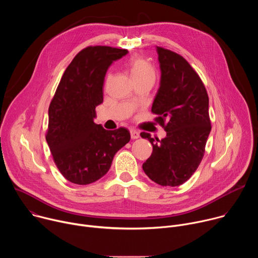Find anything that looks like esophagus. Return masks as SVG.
<instances>
[{
  "instance_id": "esophagus-1",
  "label": "esophagus",
  "mask_w": 258,
  "mask_h": 258,
  "mask_svg": "<svg viewBox=\"0 0 258 258\" xmlns=\"http://www.w3.org/2000/svg\"><path fill=\"white\" fill-rule=\"evenodd\" d=\"M131 137L133 140H136V139L140 138V134L136 130H131Z\"/></svg>"
}]
</instances>
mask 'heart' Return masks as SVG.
Instances as JSON below:
<instances>
[{"label":"heart","instance_id":"heart-1","mask_svg":"<svg viewBox=\"0 0 258 258\" xmlns=\"http://www.w3.org/2000/svg\"><path fill=\"white\" fill-rule=\"evenodd\" d=\"M132 80L155 79V70L152 64L143 58L134 57L127 63Z\"/></svg>","mask_w":258,"mask_h":258}]
</instances>
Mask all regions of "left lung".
<instances>
[{
    "label": "left lung",
    "instance_id": "1",
    "mask_svg": "<svg viewBox=\"0 0 258 258\" xmlns=\"http://www.w3.org/2000/svg\"><path fill=\"white\" fill-rule=\"evenodd\" d=\"M160 84L152 104L155 120L166 132L162 140L141 133L153 146L143 170L160 186L176 187L187 181L198 168L211 131L209 100L196 71L180 55L156 47Z\"/></svg>",
    "mask_w": 258,
    "mask_h": 258
}]
</instances>
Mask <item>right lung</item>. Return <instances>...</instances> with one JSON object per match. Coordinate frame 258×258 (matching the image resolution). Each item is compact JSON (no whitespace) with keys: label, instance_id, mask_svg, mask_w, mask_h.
<instances>
[{"label":"right lung","instance_id":"obj_1","mask_svg":"<svg viewBox=\"0 0 258 258\" xmlns=\"http://www.w3.org/2000/svg\"><path fill=\"white\" fill-rule=\"evenodd\" d=\"M127 50L106 46L82 50L66 68L49 107L46 140L62 175L77 185L104 176L114 155L131 140L127 128L106 131L96 124L109 66Z\"/></svg>","mask_w":258,"mask_h":258}]
</instances>
